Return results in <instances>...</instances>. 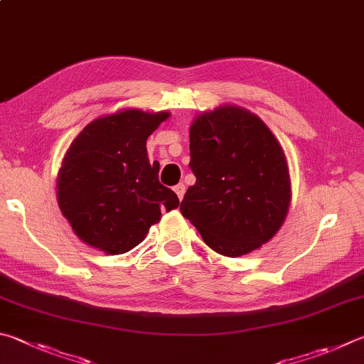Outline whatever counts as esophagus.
I'll return each mask as SVG.
<instances>
[{"instance_id":"obj_1","label":"esophagus","mask_w":364,"mask_h":364,"mask_svg":"<svg viewBox=\"0 0 364 364\" xmlns=\"http://www.w3.org/2000/svg\"><path fill=\"white\" fill-rule=\"evenodd\" d=\"M173 191L176 193V196H178V199L180 200H183V197H184V193H186V188H184V184L183 183H180V184H176V186L173 188Z\"/></svg>"}]
</instances>
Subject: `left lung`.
Instances as JSON below:
<instances>
[{
  "mask_svg": "<svg viewBox=\"0 0 364 364\" xmlns=\"http://www.w3.org/2000/svg\"><path fill=\"white\" fill-rule=\"evenodd\" d=\"M189 141L196 184L184 194L183 216L223 256L261 248L279 232L291 203L279 140L255 113L221 105L196 116Z\"/></svg>",
  "mask_w": 364,
  "mask_h": 364,
  "instance_id": "obj_1",
  "label": "left lung"
}]
</instances>
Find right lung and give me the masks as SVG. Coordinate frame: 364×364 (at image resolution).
I'll list each match as a JSON object with an SVG mask.
<instances>
[{"mask_svg": "<svg viewBox=\"0 0 364 364\" xmlns=\"http://www.w3.org/2000/svg\"><path fill=\"white\" fill-rule=\"evenodd\" d=\"M168 117V111L125 108L94 119L73 140L58 170L57 200L84 243L127 253L161 221L162 210L178 208L146 151L148 136Z\"/></svg>", "mask_w": 364, "mask_h": 364, "instance_id": "right-lung-1", "label": "right lung"}]
</instances>
